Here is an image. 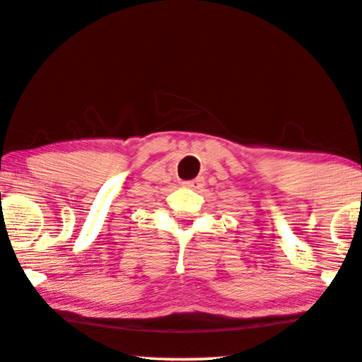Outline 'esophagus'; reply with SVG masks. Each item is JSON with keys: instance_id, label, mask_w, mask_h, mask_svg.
Returning <instances> with one entry per match:
<instances>
[{"instance_id": "34e87169", "label": "esophagus", "mask_w": 362, "mask_h": 362, "mask_svg": "<svg viewBox=\"0 0 362 362\" xmlns=\"http://www.w3.org/2000/svg\"><path fill=\"white\" fill-rule=\"evenodd\" d=\"M202 185H203V180L202 179H195V180H192V182L183 183V187H185V188H198V187H202Z\"/></svg>"}]
</instances>
